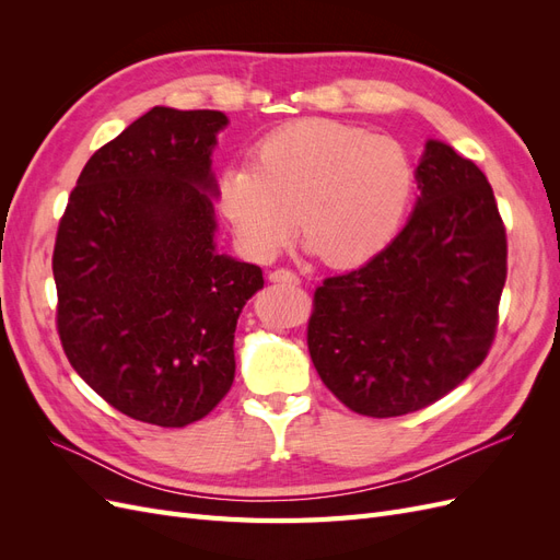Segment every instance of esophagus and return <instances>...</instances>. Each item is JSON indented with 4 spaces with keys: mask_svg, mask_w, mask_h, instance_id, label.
Here are the masks:
<instances>
[{
    "mask_svg": "<svg viewBox=\"0 0 560 560\" xmlns=\"http://www.w3.org/2000/svg\"><path fill=\"white\" fill-rule=\"evenodd\" d=\"M270 278V282H299V278L292 273V270H287V268H278V270H273V273L268 276Z\"/></svg>",
    "mask_w": 560,
    "mask_h": 560,
    "instance_id": "obj_1",
    "label": "esophagus"
}]
</instances>
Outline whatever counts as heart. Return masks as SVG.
<instances>
[{
	"label": "heart",
	"instance_id": "1",
	"mask_svg": "<svg viewBox=\"0 0 560 560\" xmlns=\"http://www.w3.org/2000/svg\"><path fill=\"white\" fill-rule=\"evenodd\" d=\"M413 189V163L397 140L306 118L261 140L252 167H226L217 206L252 259H273L301 219L313 254L360 266L397 238Z\"/></svg>",
	"mask_w": 560,
	"mask_h": 560
}]
</instances>
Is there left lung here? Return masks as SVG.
<instances>
[{
	"mask_svg": "<svg viewBox=\"0 0 560 560\" xmlns=\"http://www.w3.org/2000/svg\"><path fill=\"white\" fill-rule=\"evenodd\" d=\"M420 196L378 257L315 290L308 350L350 411L413 413L448 395L493 346L506 233L486 175L439 140L416 167Z\"/></svg>",
	"mask_w": 560,
	"mask_h": 560,
	"instance_id": "8db88e82",
	"label": "left lung"
}]
</instances>
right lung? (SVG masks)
<instances>
[{
	"mask_svg": "<svg viewBox=\"0 0 560 560\" xmlns=\"http://www.w3.org/2000/svg\"><path fill=\"white\" fill-rule=\"evenodd\" d=\"M214 109L154 107L83 165L54 249L58 334L95 393L184 428L224 399L233 336L261 268L219 254Z\"/></svg>",
	"mask_w": 560,
	"mask_h": 560,
	"instance_id": "1",
	"label": "right lung"
}]
</instances>
